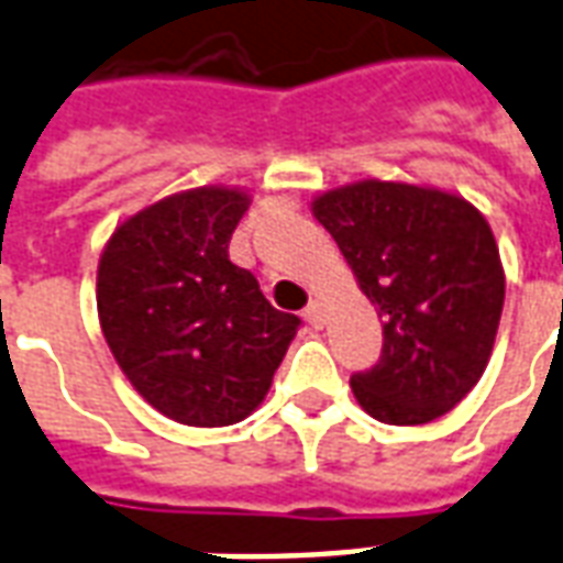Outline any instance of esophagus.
<instances>
[{
    "label": "esophagus",
    "mask_w": 563,
    "mask_h": 563,
    "mask_svg": "<svg viewBox=\"0 0 563 563\" xmlns=\"http://www.w3.org/2000/svg\"><path fill=\"white\" fill-rule=\"evenodd\" d=\"M303 319L313 324V328H322V324H324V303L319 301V298H313V301L307 303V310H303Z\"/></svg>",
    "instance_id": "34e87169"
}]
</instances>
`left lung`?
I'll return each mask as SVG.
<instances>
[{
    "label": "left lung",
    "instance_id": "left-lung-1",
    "mask_svg": "<svg viewBox=\"0 0 563 563\" xmlns=\"http://www.w3.org/2000/svg\"><path fill=\"white\" fill-rule=\"evenodd\" d=\"M382 319V357L352 376L357 406L394 427L448 415L493 355L504 265L486 218L460 194L364 178L313 199Z\"/></svg>",
    "mask_w": 563,
    "mask_h": 563
}]
</instances>
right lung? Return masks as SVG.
Returning a JSON list of instances; mask_svg holds the SVG:
<instances>
[{
	"instance_id": "right-lung-1",
	"label": "right lung",
	"mask_w": 563,
	"mask_h": 563,
	"mask_svg": "<svg viewBox=\"0 0 563 563\" xmlns=\"http://www.w3.org/2000/svg\"><path fill=\"white\" fill-rule=\"evenodd\" d=\"M247 208L241 187L181 190L122 220L98 262V319L115 364L185 427H229L260 409L301 324L229 260Z\"/></svg>"
}]
</instances>
